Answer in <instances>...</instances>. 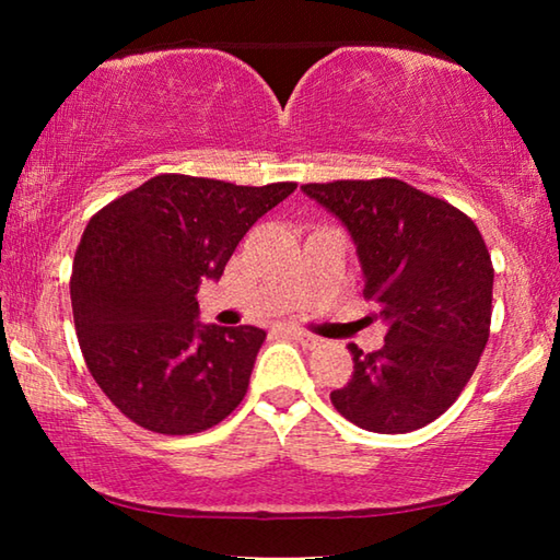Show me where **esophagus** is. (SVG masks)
Returning a JSON list of instances; mask_svg holds the SVG:
<instances>
[{"label":"esophagus","instance_id":"obj_1","mask_svg":"<svg viewBox=\"0 0 560 560\" xmlns=\"http://www.w3.org/2000/svg\"><path fill=\"white\" fill-rule=\"evenodd\" d=\"M281 334H283V336H289V338H293V340H296V343L306 346V348H314V346H318V338H316V336H311V334H306V330H301V328H281Z\"/></svg>","mask_w":560,"mask_h":560}]
</instances>
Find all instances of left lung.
<instances>
[{"label": "left lung", "instance_id": "8db88e82", "mask_svg": "<svg viewBox=\"0 0 560 560\" xmlns=\"http://www.w3.org/2000/svg\"><path fill=\"white\" fill-rule=\"evenodd\" d=\"M301 189L348 230L387 326L381 350L348 346L353 375L330 402L368 432L424 428L457 400L489 340L494 269L477 224L393 177Z\"/></svg>", "mask_w": 560, "mask_h": 560}]
</instances>
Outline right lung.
<instances>
[{
  "instance_id": "add662e5",
  "label": "right lung",
  "mask_w": 560,
  "mask_h": 560,
  "mask_svg": "<svg viewBox=\"0 0 560 560\" xmlns=\"http://www.w3.org/2000/svg\"><path fill=\"white\" fill-rule=\"evenodd\" d=\"M293 189L158 175L91 217L71 273L75 334L93 381L140 428L195 434L242 402L267 334L200 324L195 293Z\"/></svg>"
}]
</instances>
